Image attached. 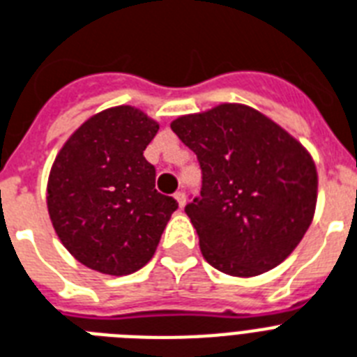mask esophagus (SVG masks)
Instances as JSON below:
<instances>
[{"label": "esophagus", "mask_w": 357, "mask_h": 357, "mask_svg": "<svg viewBox=\"0 0 357 357\" xmlns=\"http://www.w3.org/2000/svg\"><path fill=\"white\" fill-rule=\"evenodd\" d=\"M174 198H176V200H178L179 207H181V209H183L185 204H187V196H185L183 190H178V192H176V195H174Z\"/></svg>", "instance_id": "obj_1"}]
</instances>
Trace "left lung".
Masks as SVG:
<instances>
[{"instance_id": "left-lung-1", "label": "left lung", "mask_w": 357, "mask_h": 357, "mask_svg": "<svg viewBox=\"0 0 357 357\" xmlns=\"http://www.w3.org/2000/svg\"><path fill=\"white\" fill-rule=\"evenodd\" d=\"M170 128L200 162V196L185 213L207 263L238 278L280 265L315 215L319 179L310 151L243 103L185 114Z\"/></svg>"}]
</instances>
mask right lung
<instances>
[{"label":"right lung","instance_id":"add662e5","mask_svg":"<svg viewBox=\"0 0 357 357\" xmlns=\"http://www.w3.org/2000/svg\"><path fill=\"white\" fill-rule=\"evenodd\" d=\"M159 123L131 105L81 123L55 157L47 213L64 248L92 271L126 276L153 257L178 202L144 159Z\"/></svg>","mask_w":357,"mask_h":357}]
</instances>
